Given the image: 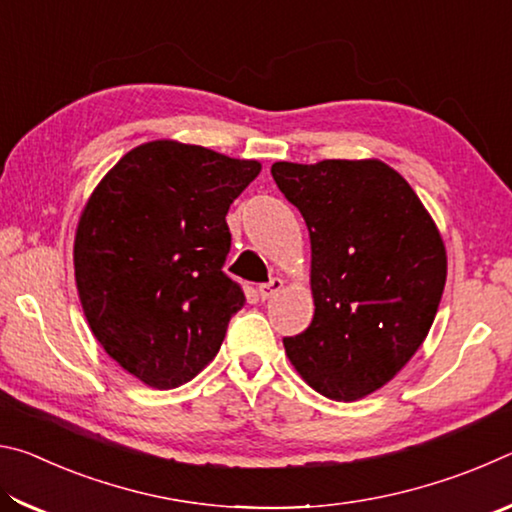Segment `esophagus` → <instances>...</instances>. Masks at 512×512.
<instances>
[{"label": "esophagus", "mask_w": 512, "mask_h": 512, "mask_svg": "<svg viewBox=\"0 0 512 512\" xmlns=\"http://www.w3.org/2000/svg\"><path fill=\"white\" fill-rule=\"evenodd\" d=\"M284 287V282L280 280V277H273L271 282H264V284H259V298L262 300H271L277 291H280Z\"/></svg>", "instance_id": "esophagus-1"}]
</instances>
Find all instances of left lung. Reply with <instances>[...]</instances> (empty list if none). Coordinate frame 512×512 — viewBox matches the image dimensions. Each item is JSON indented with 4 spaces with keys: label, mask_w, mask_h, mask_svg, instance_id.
I'll list each match as a JSON object with an SVG mask.
<instances>
[{
    "label": "left lung",
    "mask_w": 512,
    "mask_h": 512,
    "mask_svg": "<svg viewBox=\"0 0 512 512\" xmlns=\"http://www.w3.org/2000/svg\"><path fill=\"white\" fill-rule=\"evenodd\" d=\"M271 173L311 239L314 318L284 348L320 395L359 400L427 339L447 277L443 239L411 185L379 160L275 162Z\"/></svg>",
    "instance_id": "left-lung-1"
}]
</instances>
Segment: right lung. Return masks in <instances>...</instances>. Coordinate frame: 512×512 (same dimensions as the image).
I'll return each instance as SVG.
<instances>
[{"label":"right lung","instance_id":"obj_1","mask_svg":"<svg viewBox=\"0 0 512 512\" xmlns=\"http://www.w3.org/2000/svg\"><path fill=\"white\" fill-rule=\"evenodd\" d=\"M262 164L169 140L126 153L94 189L74 241L92 334L121 368L176 388L210 363L241 284L223 273L230 205Z\"/></svg>","mask_w":512,"mask_h":512}]
</instances>
